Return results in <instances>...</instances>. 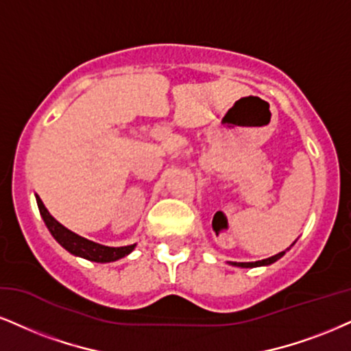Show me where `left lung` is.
I'll return each instance as SVG.
<instances>
[{
    "label": "left lung",
    "instance_id": "1",
    "mask_svg": "<svg viewBox=\"0 0 351 351\" xmlns=\"http://www.w3.org/2000/svg\"><path fill=\"white\" fill-rule=\"evenodd\" d=\"M296 242V241H295ZM295 242H293L291 245H295ZM289 245V247H291ZM289 247L287 250H289ZM287 250H283V252L276 254V255H271V257L268 258H263V261H257V262H229V265L232 267H241V268H255V267H267V265H271V263H275L278 258L283 257L285 254H287Z\"/></svg>",
    "mask_w": 351,
    "mask_h": 351
}]
</instances>
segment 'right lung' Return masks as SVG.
I'll list each match as a JSON object with an SVG mask.
<instances>
[{"label":"right lung","mask_w":351,"mask_h":351,"mask_svg":"<svg viewBox=\"0 0 351 351\" xmlns=\"http://www.w3.org/2000/svg\"><path fill=\"white\" fill-rule=\"evenodd\" d=\"M36 200L38 211H40V216L45 223V226L49 228L50 234L53 236V239L62 245L63 249H66L68 252L76 255V257L86 258V261L97 262V263H107V262H115L119 258H123L125 255L133 252V249L136 247V244L132 245H123V247H109V245L97 244V242L86 239V237L76 234V232L70 231L68 228H64L62 223H58L49 213V210L45 208L40 197L36 193Z\"/></svg>","instance_id":"add662e5"}]
</instances>
